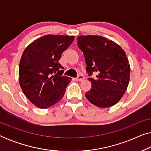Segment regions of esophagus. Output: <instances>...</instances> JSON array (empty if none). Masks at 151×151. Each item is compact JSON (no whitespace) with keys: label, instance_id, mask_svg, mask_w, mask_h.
<instances>
[{"label":"esophagus","instance_id":"obj_1","mask_svg":"<svg viewBox=\"0 0 151 151\" xmlns=\"http://www.w3.org/2000/svg\"><path fill=\"white\" fill-rule=\"evenodd\" d=\"M76 80H77V81H82V80H84V77L83 75H79L76 78Z\"/></svg>","mask_w":151,"mask_h":151}]
</instances>
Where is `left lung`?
<instances>
[{
    "label": "left lung",
    "instance_id": "left-lung-1",
    "mask_svg": "<svg viewBox=\"0 0 151 151\" xmlns=\"http://www.w3.org/2000/svg\"><path fill=\"white\" fill-rule=\"evenodd\" d=\"M78 45L85 58L88 76L98 73L96 80L88 78L92 85L86 98L100 108L115 105L129 82L131 70L125 51L117 43L99 36H78Z\"/></svg>",
    "mask_w": 151,
    "mask_h": 151
}]
</instances>
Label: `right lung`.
<instances>
[{
	"instance_id": "add662e5",
	"label": "right lung",
	"mask_w": 151,
	"mask_h": 151,
	"mask_svg": "<svg viewBox=\"0 0 151 151\" xmlns=\"http://www.w3.org/2000/svg\"><path fill=\"white\" fill-rule=\"evenodd\" d=\"M73 36L46 35L24 49L19 65V83L24 94L35 106L47 109L63 98L71 78L63 76L61 55Z\"/></svg>"
}]
</instances>
